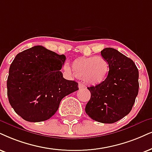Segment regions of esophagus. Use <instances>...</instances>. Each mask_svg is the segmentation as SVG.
Here are the masks:
<instances>
[{
	"mask_svg": "<svg viewBox=\"0 0 152 152\" xmlns=\"http://www.w3.org/2000/svg\"><path fill=\"white\" fill-rule=\"evenodd\" d=\"M86 87V85H84L83 83H80L78 84V88H79V89H82V88H84Z\"/></svg>",
	"mask_w": 152,
	"mask_h": 152,
	"instance_id": "esophagus-1",
	"label": "esophagus"
}]
</instances>
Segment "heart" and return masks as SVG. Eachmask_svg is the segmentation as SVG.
<instances>
[{"label":"heart","mask_w":152,"mask_h":152,"mask_svg":"<svg viewBox=\"0 0 152 152\" xmlns=\"http://www.w3.org/2000/svg\"><path fill=\"white\" fill-rule=\"evenodd\" d=\"M73 74L76 78L83 79L92 86L100 85L106 80L109 72V65L102 56L80 57L72 63ZM64 69L70 72L71 69L66 66Z\"/></svg>","instance_id":"heart-1"}]
</instances>
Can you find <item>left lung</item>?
Here are the masks:
<instances>
[{"label": "left lung", "mask_w": 152, "mask_h": 152, "mask_svg": "<svg viewBox=\"0 0 152 152\" xmlns=\"http://www.w3.org/2000/svg\"><path fill=\"white\" fill-rule=\"evenodd\" d=\"M101 55L109 63L108 76L100 85L88 88L91 97L85 110L96 121L113 124L131 111L139 90V72L133 61L116 49L107 48Z\"/></svg>", "instance_id": "left-lung-1"}]
</instances>
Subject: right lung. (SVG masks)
<instances>
[{"instance_id": "right-lung-1", "label": "right lung", "mask_w": 152, "mask_h": 152, "mask_svg": "<svg viewBox=\"0 0 152 152\" xmlns=\"http://www.w3.org/2000/svg\"><path fill=\"white\" fill-rule=\"evenodd\" d=\"M64 55L37 45L17 54L10 66L7 97L15 112L26 121L51 118L65 96L78 90L74 80L60 72Z\"/></svg>"}]
</instances>
